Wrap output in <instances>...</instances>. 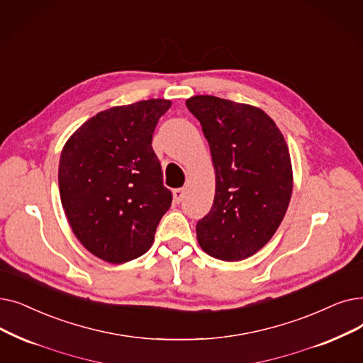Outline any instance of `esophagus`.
<instances>
[{
	"label": "esophagus",
	"mask_w": 363,
	"mask_h": 363,
	"mask_svg": "<svg viewBox=\"0 0 363 363\" xmlns=\"http://www.w3.org/2000/svg\"><path fill=\"white\" fill-rule=\"evenodd\" d=\"M182 199H184V188H177V190H173V201L181 203Z\"/></svg>",
	"instance_id": "esophagus-1"
}]
</instances>
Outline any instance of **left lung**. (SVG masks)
<instances>
[{"label":"left lung","mask_w":363,"mask_h":363,"mask_svg":"<svg viewBox=\"0 0 363 363\" xmlns=\"http://www.w3.org/2000/svg\"><path fill=\"white\" fill-rule=\"evenodd\" d=\"M186 108L200 121L215 169V199L197 225L204 252L240 261L270 242L292 194L286 140L262 109L199 94Z\"/></svg>","instance_id":"8db88e82"}]
</instances>
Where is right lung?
<instances>
[{
  "mask_svg": "<svg viewBox=\"0 0 363 363\" xmlns=\"http://www.w3.org/2000/svg\"><path fill=\"white\" fill-rule=\"evenodd\" d=\"M167 99L140 101L98 113L67 140L59 162V191L75 238L111 264L151 247L172 193L151 147Z\"/></svg>",
  "mask_w": 363,
  "mask_h": 363,
  "instance_id": "add662e5",
  "label": "right lung"
}]
</instances>
